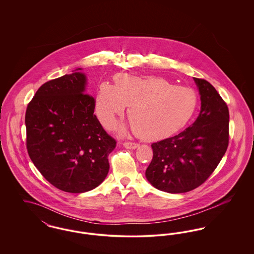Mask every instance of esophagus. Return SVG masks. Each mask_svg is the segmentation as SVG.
<instances>
[{"mask_svg": "<svg viewBox=\"0 0 254 254\" xmlns=\"http://www.w3.org/2000/svg\"><path fill=\"white\" fill-rule=\"evenodd\" d=\"M138 144L137 143H134V142H125L124 143V146L125 147H127V148H136L137 146H138Z\"/></svg>", "mask_w": 254, "mask_h": 254, "instance_id": "esophagus-1", "label": "esophagus"}]
</instances>
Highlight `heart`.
Returning a JSON list of instances; mask_svg holds the SVG:
<instances>
[{
	"label": "heart",
	"instance_id": "obj_1",
	"mask_svg": "<svg viewBox=\"0 0 254 254\" xmlns=\"http://www.w3.org/2000/svg\"><path fill=\"white\" fill-rule=\"evenodd\" d=\"M115 85L102 84L96 97V112L108 127L116 126L127 106L135 134L145 141H158L178 131L197 108L193 89L173 85L160 76L137 77L118 74Z\"/></svg>",
	"mask_w": 254,
	"mask_h": 254
}]
</instances>
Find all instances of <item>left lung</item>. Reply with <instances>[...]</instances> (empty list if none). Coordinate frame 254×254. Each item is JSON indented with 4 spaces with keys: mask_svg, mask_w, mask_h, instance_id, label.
<instances>
[{
    "mask_svg": "<svg viewBox=\"0 0 254 254\" xmlns=\"http://www.w3.org/2000/svg\"><path fill=\"white\" fill-rule=\"evenodd\" d=\"M201 95V111L184 131L151 145L153 157L145 177L159 190L190 191L217 168L230 139V113L217 90L204 79L193 78Z\"/></svg>",
    "mask_w": 254,
    "mask_h": 254,
    "instance_id": "left-lung-1",
    "label": "left lung"
}]
</instances>
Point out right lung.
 Wrapping results in <instances>:
<instances>
[{
  "label": "right lung",
  "mask_w": 254,
  "mask_h": 254,
  "mask_svg": "<svg viewBox=\"0 0 254 254\" xmlns=\"http://www.w3.org/2000/svg\"><path fill=\"white\" fill-rule=\"evenodd\" d=\"M85 82L81 72L49 81L25 111L29 157L47 181L70 193L91 190L105 180L117 143L97 119L96 101L85 93Z\"/></svg>",
  "instance_id": "obj_1"
}]
</instances>
